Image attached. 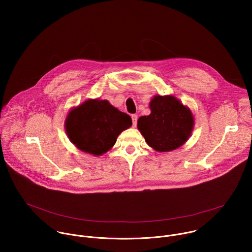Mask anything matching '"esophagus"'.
Segmentation results:
<instances>
[{"label":"esophagus","mask_w":252,"mask_h":252,"mask_svg":"<svg viewBox=\"0 0 252 252\" xmlns=\"http://www.w3.org/2000/svg\"><path fill=\"white\" fill-rule=\"evenodd\" d=\"M131 121H132V126L135 127L136 126V122H137V116L136 115H132L131 116Z\"/></svg>","instance_id":"1"}]
</instances>
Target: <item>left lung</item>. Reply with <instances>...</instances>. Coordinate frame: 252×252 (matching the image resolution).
I'll return each instance as SVG.
<instances>
[{"instance_id":"1","label":"left lung","mask_w":252,"mask_h":252,"mask_svg":"<svg viewBox=\"0 0 252 252\" xmlns=\"http://www.w3.org/2000/svg\"><path fill=\"white\" fill-rule=\"evenodd\" d=\"M151 114L137 120V129L157 152L167 153L181 148L194 127L189 106L173 95L156 94L150 101Z\"/></svg>"}]
</instances>
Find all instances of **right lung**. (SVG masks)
Listing matches in <instances>:
<instances>
[{
	"label": "right lung",
	"mask_w": 252,
	"mask_h": 252,
	"mask_svg": "<svg viewBox=\"0 0 252 252\" xmlns=\"http://www.w3.org/2000/svg\"><path fill=\"white\" fill-rule=\"evenodd\" d=\"M131 119L106 99H88L71 109L64 129L71 143L80 151L100 157L109 152L118 136L131 126Z\"/></svg>",
	"instance_id": "1"
}]
</instances>
